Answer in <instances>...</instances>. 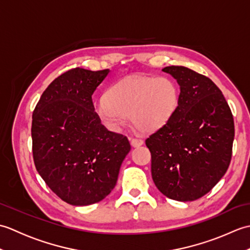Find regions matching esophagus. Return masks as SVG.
<instances>
[{"instance_id":"obj_1","label":"esophagus","mask_w":250,"mask_h":250,"mask_svg":"<svg viewBox=\"0 0 250 250\" xmlns=\"http://www.w3.org/2000/svg\"><path fill=\"white\" fill-rule=\"evenodd\" d=\"M130 141H131V145L133 147H140L144 144V141L141 139H136V137H132Z\"/></svg>"}]
</instances>
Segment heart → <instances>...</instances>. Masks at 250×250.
<instances>
[{
    "mask_svg": "<svg viewBox=\"0 0 250 250\" xmlns=\"http://www.w3.org/2000/svg\"><path fill=\"white\" fill-rule=\"evenodd\" d=\"M178 102V90L172 81L135 75L111 84L104 101L95 106V113L111 131L119 130L130 116L137 130L151 133L167 124Z\"/></svg>",
    "mask_w": 250,
    "mask_h": 250,
    "instance_id": "obj_1",
    "label": "heart"
}]
</instances>
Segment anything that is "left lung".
Wrapping results in <instances>:
<instances>
[{"label": "left lung", "mask_w": 250, "mask_h": 250, "mask_svg": "<svg viewBox=\"0 0 250 250\" xmlns=\"http://www.w3.org/2000/svg\"><path fill=\"white\" fill-rule=\"evenodd\" d=\"M179 87V102L166 125L146 140L151 176L169 199L194 201L214 188L230 166L234 121L220 89L185 66H167Z\"/></svg>", "instance_id": "1"}]
</instances>
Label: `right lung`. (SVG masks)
Segmentation results:
<instances>
[{"label": "right lung", "instance_id": "1", "mask_svg": "<svg viewBox=\"0 0 250 250\" xmlns=\"http://www.w3.org/2000/svg\"><path fill=\"white\" fill-rule=\"evenodd\" d=\"M108 73L82 67L63 73L46 88L32 116L35 167L71 205L107 196L131 149L128 137L108 131L94 111L92 94Z\"/></svg>", "mask_w": 250, "mask_h": 250}]
</instances>
